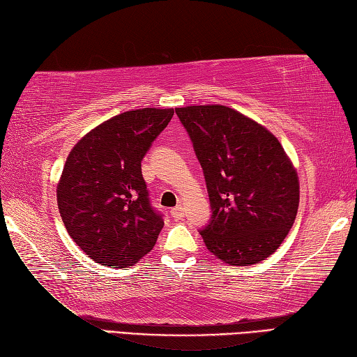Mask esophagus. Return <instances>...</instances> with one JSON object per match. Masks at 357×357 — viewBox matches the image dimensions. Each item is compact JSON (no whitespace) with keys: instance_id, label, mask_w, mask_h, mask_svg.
Instances as JSON below:
<instances>
[{"instance_id":"1","label":"esophagus","mask_w":357,"mask_h":357,"mask_svg":"<svg viewBox=\"0 0 357 357\" xmlns=\"http://www.w3.org/2000/svg\"><path fill=\"white\" fill-rule=\"evenodd\" d=\"M170 215L174 219H183L184 218V207L183 206H176L174 208H172Z\"/></svg>"}]
</instances>
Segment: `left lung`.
I'll use <instances>...</instances> for the list:
<instances>
[{
    "instance_id": "8db88e82",
    "label": "left lung",
    "mask_w": 357,
    "mask_h": 357,
    "mask_svg": "<svg viewBox=\"0 0 357 357\" xmlns=\"http://www.w3.org/2000/svg\"><path fill=\"white\" fill-rule=\"evenodd\" d=\"M187 128L213 210L201 230L207 250L229 265L259 264L279 248L299 207V178L268 128L221 104L185 105Z\"/></svg>"
}]
</instances>
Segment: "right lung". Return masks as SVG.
I'll use <instances>...</instances> for the list:
<instances>
[{"label": "right lung", "instance_id": "1", "mask_svg": "<svg viewBox=\"0 0 357 357\" xmlns=\"http://www.w3.org/2000/svg\"><path fill=\"white\" fill-rule=\"evenodd\" d=\"M174 110L119 113L75 144L56 184L69 236L90 259L127 268L155 247L164 221L149 204L141 161Z\"/></svg>", "mask_w": 357, "mask_h": 357}]
</instances>
